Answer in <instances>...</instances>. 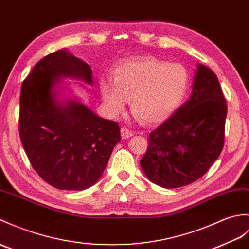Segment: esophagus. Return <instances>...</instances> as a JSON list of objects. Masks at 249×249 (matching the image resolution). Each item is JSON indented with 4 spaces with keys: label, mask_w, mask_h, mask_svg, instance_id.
<instances>
[{
    "label": "esophagus",
    "mask_w": 249,
    "mask_h": 249,
    "mask_svg": "<svg viewBox=\"0 0 249 249\" xmlns=\"http://www.w3.org/2000/svg\"><path fill=\"white\" fill-rule=\"evenodd\" d=\"M132 135H134V131L129 128H127V127H122V128H121V136H122L123 139H128Z\"/></svg>",
    "instance_id": "1"
}]
</instances>
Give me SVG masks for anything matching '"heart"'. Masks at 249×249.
Returning a JSON list of instances; mask_svg holds the SVG:
<instances>
[{
	"label": "heart",
	"mask_w": 249,
	"mask_h": 249,
	"mask_svg": "<svg viewBox=\"0 0 249 249\" xmlns=\"http://www.w3.org/2000/svg\"><path fill=\"white\" fill-rule=\"evenodd\" d=\"M189 72L181 63L141 58L126 61L114 70L113 83L102 80L101 93L108 110L123 112L125 100L144 122H158L180 105L189 87Z\"/></svg>",
	"instance_id": "b5f03b06"
}]
</instances>
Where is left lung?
Returning a JSON list of instances; mask_svg holds the SVG:
<instances>
[{
  "instance_id": "8db88e82",
  "label": "left lung",
  "mask_w": 249,
  "mask_h": 249,
  "mask_svg": "<svg viewBox=\"0 0 249 249\" xmlns=\"http://www.w3.org/2000/svg\"><path fill=\"white\" fill-rule=\"evenodd\" d=\"M190 100L153 130L140 160L152 182L172 189L197 180L224 146L227 104L211 69L197 65Z\"/></svg>"
}]
</instances>
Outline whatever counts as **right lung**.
<instances>
[{
	"instance_id": "1",
	"label": "right lung",
	"mask_w": 249,
	"mask_h": 249,
	"mask_svg": "<svg viewBox=\"0 0 249 249\" xmlns=\"http://www.w3.org/2000/svg\"><path fill=\"white\" fill-rule=\"evenodd\" d=\"M92 85V69L65 50L39 60L22 84L19 131L34 170L59 190L82 191L97 182L115 144L117 122L102 119L77 100L58 98L59 80Z\"/></svg>"
}]
</instances>
